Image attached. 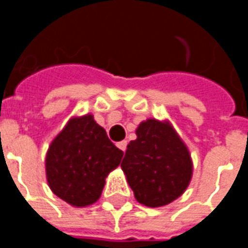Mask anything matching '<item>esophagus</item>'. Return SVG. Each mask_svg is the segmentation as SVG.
Returning <instances> with one entry per match:
<instances>
[{
	"label": "esophagus",
	"mask_w": 248,
	"mask_h": 248,
	"mask_svg": "<svg viewBox=\"0 0 248 248\" xmlns=\"http://www.w3.org/2000/svg\"><path fill=\"white\" fill-rule=\"evenodd\" d=\"M117 146H118L119 149L124 153V151H126V147H127V142H126V140H122V142H118Z\"/></svg>",
	"instance_id": "34e87169"
}]
</instances>
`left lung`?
<instances>
[{"mask_svg": "<svg viewBox=\"0 0 248 248\" xmlns=\"http://www.w3.org/2000/svg\"><path fill=\"white\" fill-rule=\"evenodd\" d=\"M127 145L121 167L135 199L149 207L166 206L182 195L192 177L188 149L167 121H143Z\"/></svg>", "mask_w": 248, "mask_h": 248, "instance_id": "left-lung-1", "label": "left lung"}]
</instances>
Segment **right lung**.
<instances>
[{
    "label": "right lung",
    "mask_w": 248,
    "mask_h": 248,
    "mask_svg": "<svg viewBox=\"0 0 248 248\" xmlns=\"http://www.w3.org/2000/svg\"><path fill=\"white\" fill-rule=\"evenodd\" d=\"M124 156L92 114L71 118L46 154V179L51 191L74 207L95 203L108 172Z\"/></svg>",
    "instance_id": "add662e5"
}]
</instances>
